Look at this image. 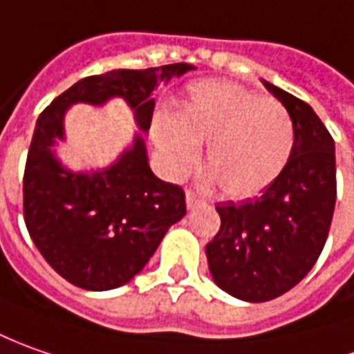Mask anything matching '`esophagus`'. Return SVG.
<instances>
[{
  "label": "esophagus",
  "instance_id": "1",
  "mask_svg": "<svg viewBox=\"0 0 354 354\" xmlns=\"http://www.w3.org/2000/svg\"><path fill=\"white\" fill-rule=\"evenodd\" d=\"M201 203H203V201H201V198L198 194H194L192 189L186 192V205H188V209H194V207H198Z\"/></svg>",
  "mask_w": 354,
  "mask_h": 354
}]
</instances>
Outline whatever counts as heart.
Wrapping results in <instances>:
<instances>
[{
    "label": "heart",
    "mask_w": 354,
    "mask_h": 354,
    "mask_svg": "<svg viewBox=\"0 0 354 354\" xmlns=\"http://www.w3.org/2000/svg\"><path fill=\"white\" fill-rule=\"evenodd\" d=\"M153 139L170 176H184L205 145L207 178L229 198L270 188L294 153L296 129L288 109L225 80L192 84L174 113H156Z\"/></svg>",
    "instance_id": "1"
}]
</instances>
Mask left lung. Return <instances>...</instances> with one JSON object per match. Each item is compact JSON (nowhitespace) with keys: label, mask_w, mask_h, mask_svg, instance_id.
Returning a JSON list of instances; mask_svg holds the SVG:
<instances>
[{"label":"left lung","mask_w":354,"mask_h":354,"mask_svg":"<svg viewBox=\"0 0 354 354\" xmlns=\"http://www.w3.org/2000/svg\"><path fill=\"white\" fill-rule=\"evenodd\" d=\"M262 84L292 115L294 153L261 198L215 205L221 227L205 245L215 284L254 304L286 294L313 268L337 200L333 137L306 102L270 82Z\"/></svg>","instance_id":"obj_1"}]
</instances>
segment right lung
Here are the masks:
<instances>
[{"instance_id": "right-lung-1", "label": "right lung", "mask_w": 354, "mask_h": 354, "mask_svg": "<svg viewBox=\"0 0 354 354\" xmlns=\"http://www.w3.org/2000/svg\"><path fill=\"white\" fill-rule=\"evenodd\" d=\"M192 64L111 70L76 82L37 119L23 176V215L32 243L62 278L84 290H113L139 274L170 225L186 215L184 189L156 178L142 135L97 172H72L56 158L64 115L74 104L123 97L140 131L153 121V92Z\"/></svg>"}]
</instances>
